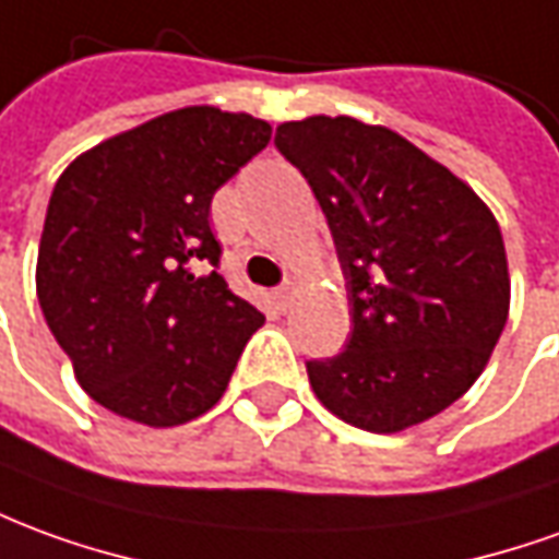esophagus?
<instances>
[{
  "label": "esophagus",
  "instance_id": "1",
  "mask_svg": "<svg viewBox=\"0 0 559 559\" xmlns=\"http://www.w3.org/2000/svg\"><path fill=\"white\" fill-rule=\"evenodd\" d=\"M296 296H299V287H296L293 281H287V284H284V287H278V293H275V302H278V308H284V311H287V308L296 302Z\"/></svg>",
  "mask_w": 559,
  "mask_h": 559
}]
</instances>
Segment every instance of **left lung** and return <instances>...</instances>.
Instances as JSON below:
<instances>
[{
  "mask_svg": "<svg viewBox=\"0 0 559 559\" xmlns=\"http://www.w3.org/2000/svg\"><path fill=\"white\" fill-rule=\"evenodd\" d=\"M275 144L314 190L347 281L350 338L306 366L338 420L402 432L478 381L506 330L509 260L463 178L388 127L287 120Z\"/></svg>",
  "mask_w": 559,
  "mask_h": 559,
  "instance_id": "1",
  "label": "left lung"
}]
</instances>
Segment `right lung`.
Returning <instances> with one entry per match:
<instances>
[{
    "label": "right lung",
    "instance_id": "obj_1",
    "mask_svg": "<svg viewBox=\"0 0 559 559\" xmlns=\"http://www.w3.org/2000/svg\"><path fill=\"white\" fill-rule=\"evenodd\" d=\"M269 139L260 117L190 105L105 139L57 178L35 293L103 408L166 429L224 396L266 318L217 272L209 212Z\"/></svg>",
    "mask_w": 559,
    "mask_h": 559
}]
</instances>
